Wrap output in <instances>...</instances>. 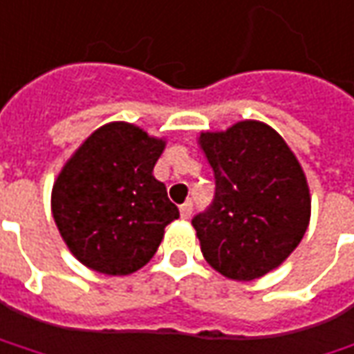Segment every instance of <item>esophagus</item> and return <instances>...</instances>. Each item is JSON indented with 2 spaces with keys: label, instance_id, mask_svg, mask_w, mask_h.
Masks as SVG:
<instances>
[{
  "label": "esophagus",
  "instance_id": "1",
  "mask_svg": "<svg viewBox=\"0 0 354 354\" xmlns=\"http://www.w3.org/2000/svg\"><path fill=\"white\" fill-rule=\"evenodd\" d=\"M192 209H194V203H192V201H186V203L180 205V215H182L184 219H188L189 215H192Z\"/></svg>",
  "mask_w": 354,
  "mask_h": 354
}]
</instances>
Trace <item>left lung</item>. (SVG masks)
I'll use <instances>...</instances> for the list:
<instances>
[{"label":"left lung","instance_id":"8db88e82","mask_svg":"<svg viewBox=\"0 0 354 354\" xmlns=\"http://www.w3.org/2000/svg\"><path fill=\"white\" fill-rule=\"evenodd\" d=\"M215 176V198L192 225L207 264L249 282L278 268L310 225L311 196L304 168L274 129L239 121L198 139Z\"/></svg>","mask_w":354,"mask_h":354}]
</instances>
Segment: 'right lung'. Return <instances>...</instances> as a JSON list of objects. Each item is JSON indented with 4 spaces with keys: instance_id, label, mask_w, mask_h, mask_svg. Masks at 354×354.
Returning <instances> with one entry per match:
<instances>
[{
    "instance_id": "obj_1",
    "label": "right lung",
    "mask_w": 354,
    "mask_h": 354,
    "mask_svg": "<svg viewBox=\"0 0 354 354\" xmlns=\"http://www.w3.org/2000/svg\"><path fill=\"white\" fill-rule=\"evenodd\" d=\"M166 140L125 121L95 129L56 176L53 217L68 250L107 276L137 272L180 217L154 178Z\"/></svg>"
}]
</instances>
